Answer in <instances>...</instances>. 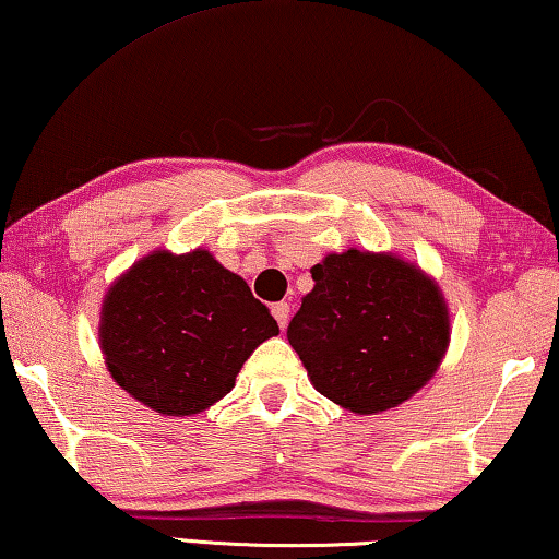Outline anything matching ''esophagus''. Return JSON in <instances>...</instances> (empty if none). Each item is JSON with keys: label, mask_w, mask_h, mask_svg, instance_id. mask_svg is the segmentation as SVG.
Wrapping results in <instances>:
<instances>
[{"label": "esophagus", "mask_w": 559, "mask_h": 559, "mask_svg": "<svg viewBox=\"0 0 559 559\" xmlns=\"http://www.w3.org/2000/svg\"><path fill=\"white\" fill-rule=\"evenodd\" d=\"M271 313H273V319L278 321V326H281V329H286V326H288V313H290V308H288V304H286V301L273 304V306H271Z\"/></svg>", "instance_id": "obj_1"}]
</instances>
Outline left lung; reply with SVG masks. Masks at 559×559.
<instances>
[{"label":"left lung","instance_id":"1","mask_svg":"<svg viewBox=\"0 0 559 559\" xmlns=\"http://www.w3.org/2000/svg\"><path fill=\"white\" fill-rule=\"evenodd\" d=\"M288 323V344L313 389L354 414H381L427 386L452 319L439 283L384 251L329 253Z\"/></svg>","mask_w":559,"mask_h":559}]
</instances>
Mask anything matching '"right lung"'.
<instances>
[{
    "label": "right lung",
    "instance_id": "obj_1",
    "mask_svg": "<svg viewBox=\"0 0 559 559\" xmlns=\"http://www.w3.org/2000/svg\"><path fill=\"white\" fill-rule=\"evenodd\" d=\"M97 336L115 384L157 414L193 416L236 386L278 323L211 251L157 248L105 290Z\"/></svg>",
    "mask_w": 559,
    "mask_h": 559
}]
</instances>
